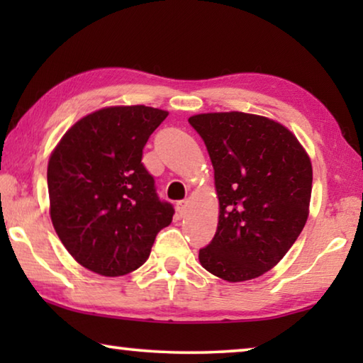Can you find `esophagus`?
<instances>
[{"label":"esophagus","instance_id":"obj_1","mask_svg":"<svg viewBox=\"0 0 363 363\" xmlns=\"http://www.w3.org/2000/svg\"><path fill=\"white\" fill-rule=\"evenodd\" d=\"M187 205H189V200H187V199H186V200L177 201V213H179L181 216H184V214H186V211H187Z\"/></svg>","mask_w":363,"mask_h":363}]
</instances>
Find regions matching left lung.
Returning <instances> with one entry per match:
<instances>
[{
  "label": "left lung",
  "mask_w": 363,
  "mask_h": 363,
  "mask_svg": "<svg viewBox=\"0 0 363 363\" xmlns=\"http://www.w3.org/2000/svg\"><path fill=\"white\" fill-rule=\"evenodd\" d=\"M210 153L219 223L199 253L208 272L245 281L272 269L296 242L309 216L312 164L280 123L243 112L189 118Z\"/></svg>",
  "instance_id": "obj_1"
}]
</instances>
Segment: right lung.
<instances>
[{
  "label": "right lung",
  "instance_id": "1",
  "mask_svg": "<svg viewBox=\"0 0 363 363\" xmlns=\"http://www.w3.org/2000/svg\"><path fill=\"white\" fill-rule=\"evenodd\" d=\"M168 112L145 106L97 110L64 134L48 163L51 220L78 264L106 277L143 266L174 208L158 199L143 163Z\"/></svg>",
  "mask_w": 363,
  "mask_h": 363
}]
</instances>
